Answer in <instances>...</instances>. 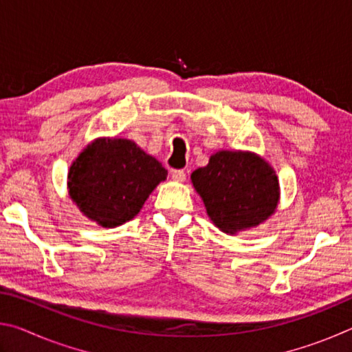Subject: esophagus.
I'll use <instances>...</instances> for the list:
<instances>
[{"mask_svg":"<svg viewBox=\"0 0 352 352\" xmlns=\"http://www.w3.org/2000/svg\"><path fill=\"white\" fill-rule=\"evenodd\" d=\"M170 175H172V178H174L175 182H184V180H186V174H184L183 169H174V170L170 172Z\"/></svg>","mask_w":352,"mask_h":352,"instance_id":"1","label":"esophagus"}]
</instances>
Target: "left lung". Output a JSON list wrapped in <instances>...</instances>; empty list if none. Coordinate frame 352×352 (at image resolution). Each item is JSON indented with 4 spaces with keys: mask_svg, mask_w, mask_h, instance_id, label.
<instances>
[{
    "mask_svg": "<svg viewBox=\"0 0 352 352\" xmlns=\"http://www.w3.org/2000/svg\"><path fill=\"white\" fill-rule=\"evenodd\" d=\"M212 223L236 234L265 222L275 212L279 183L272 166L252 152L219 151L190 174Z\"/></svg>",
    "mask_w": 352,
    "mask_h": 352,
    "instance_id": "8db88e82",
    "label": "left lung"
}]
</instances>
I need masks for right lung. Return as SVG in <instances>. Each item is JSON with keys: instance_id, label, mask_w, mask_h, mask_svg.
<instances>
[{"instance_id": "obj_1", "label": "right lung", "mask_w": 352, "mask_h": 352, "mask_svg": "<svg viewBox=\"0 0 352 352\" xmlns=\"http://www.w3.org/2000/svg\"><path fill=\"white\" fill-rule=\"evenodd\" d=\"M168 170L122 138H99L80 152L68 172L69 197L93 222L115 228L132 220Z\"/></svg>"}]
</instances>
